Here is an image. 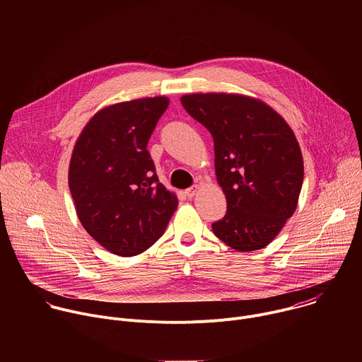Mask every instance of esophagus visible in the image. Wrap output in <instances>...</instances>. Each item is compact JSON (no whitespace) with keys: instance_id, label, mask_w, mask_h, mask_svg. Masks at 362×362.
Here are the masks:
<instances>
[{"instance_id":"1","label":"esophagus","mask_w":362,"mask_h":362,"mask_svg":"<svg viewBox=\"0 0 362 362\" xmlns=\"http://www.w3.org/2000/svg\"><path fill=\"white\" fill-rule=\"evenodd\" d=\"M196 192H197V186H192V187H189V189L185 190V194H186V197L192 199V197L196 194Z\"/></svg>"}]
</instances>
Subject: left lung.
Returning <instances> with one entry per match:
<instances>
[{"instance_id":"1","label":"left lung","mask_w":362,"mask_h":362,"mask_svg":"<svg viewBox=\"0 0 362 362\" xmlns=\"http://www.w3.org/2000/svg\"><path fill=\"white\" fill-rule=\"evenodd\" d=\"M185 110L214 137L215 169L228 209L212 223L232 249L269 245L298 204L303 182L299 144L265 103L238 94H187Z\"/></svg>"}]
</instances>
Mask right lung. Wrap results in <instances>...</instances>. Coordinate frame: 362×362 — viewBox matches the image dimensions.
<instances>
[{
	"mask_svg": "<svg viewBox=\"0 0 362 362\" xmlns=\"http://www.w3.org/2000/svg\"><path fill=\"white\" fill-rule=\"evenodd\" d=\"M168 106L166 97H148L103 109L73 150L69 186L77 216L94 240L119 256L148 249L177 208L147 151Z\"/></svg>",
	"mask_w": 362,
	"mask_h": 362,
	"instance_id": "right-lung-1",
	"label": "right lung"
}]
</instances>
